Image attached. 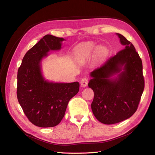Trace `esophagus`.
Segmentation results:
<instances>
[{"mask_svg":"<svg viewBox=\"0 0 155 155\" xmlns=\"http://www.w3.org/2000/svg\"><path fill=\"white\" fill-rule=\"evenodd\" d=\"M88 83V78H82V80L81 81V87H86L87 86Z\"/></svg>","mask_w":155,"mask_h":155,"instance_id":"34e87169","label":"esophagus"}]
</instances>
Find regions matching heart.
Here are the masks:
<instances>
[{"mask_svg":"<svg viewBox=\"0 0 155 155\" xmlns=\"http://www.w3.org/2000/svg\"><path fill=\"white\" fill-rule=\"evenodd\" d=\"M96 51V47L92 42H87L78 47L74 52L76 61L78 62H84L90 58ZM107 54V48L99 47L97 50V54L99 57H104Z\"/></svg>","mask_w":155,"mask_h":155,"instance_id":"heart-1","label":"heart"}]
</instances>
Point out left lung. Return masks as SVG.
Wrapping results in <instances>:
<instances>
[{"label":"left lung","mask_w":155,"mask_h":155,"mask_svg":"<svg viewBox=\"0 0 155 155\" xmlns=\"http://www.w3.org/2000/svg\"><path fill=\"white\" fill-rule=\"evenodd\" d=\"M124 48L91 72L88 87L94 91L91 104L97 119L105 124L120 123L137 110L144 88L143 63L130 41L117 33ZM117 74L116 78H112Z\"/></svg>","instance_id":"1"}]
</instances>
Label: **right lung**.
I'll return each mask as SVG.
<instances>
[{
    "mask_svg": "<svg viewBox=\"0 0 155 155\" xmlns=\"http://www.w3.org/2000/svg\"><path fill=\"white\" fill-rule=\"evenodd\" d=\"M64 38L47 35L28 51L17 74V98L24 113L39 127H53L64 117L69 101L79 91V83L45 80L41 61L50 51L60 50Z\"/></svg>",
    "mask_w": 155,
    "mask_h": 155,
    "instance_id": "right-lung-1",
    "label": "right lung"
}]
</instances>
